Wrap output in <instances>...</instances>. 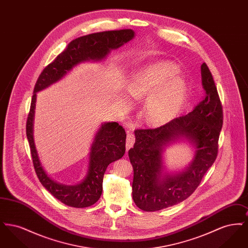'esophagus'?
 <instances>
[{
    "instance_id": "esophagus-1",
    "label": "esophagus",
    "mask_w": 248,
    "mask_h": 248,
    "mask_svg": "<svg viewBox=\"0 0 248 248\" xmlns=\"http://www.w3.org/2000/svg\"><path fill=\"white\" fill-rule=\"evenodd\" d=\"M134 143H135V136L132 133H128L126 138V151H128L130 148L133 147Z\"/></svg>"
}]
</instances>
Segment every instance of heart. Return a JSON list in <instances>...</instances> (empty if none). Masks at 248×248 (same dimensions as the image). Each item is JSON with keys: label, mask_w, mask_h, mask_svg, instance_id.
I'll return each mask as SVG.
<instances>
[{"label": "heart", "mask_w": 248, "mask_h": 248, "mask_svg": "<svg viewBox=\"0 0 248 248\" xmlns=\"http://www.w3.org/2000/svg\"><path fill=\"white\" fill-rule=\"evenodd\" d=\"M179 69L169 61L151 64L133 73L125 83L130 96H145L144 113L152 124H164L177 117L185 105L188 87L177 76Z\"/></svg>", "instance_id": "heart-1"}]
</instances>
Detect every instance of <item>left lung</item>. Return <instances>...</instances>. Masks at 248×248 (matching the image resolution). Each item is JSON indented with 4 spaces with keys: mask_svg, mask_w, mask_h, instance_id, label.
I'll use <instances>...</instances> for the list:
<instances>
[{
    "mask_svg": "<svg viewBox=\"0 0 248 248\" xmlns=\"http://www.w3.org/2000/svg\"><path fill=\"white\" fill-rule=\"evenodd\" d=\"M201 74L205 96L192 111L154 129L135 130L136 142L128 152L134 170L132 195L136 205L144 211H158L186 200L217 158L223 110L205 63L201 66ZM182 140L196 149L192 163L181 172H164L165 147Z\"/></svg>",
    "mask_w": 248,
    "mask_h": 248,
    "instance_id": "obj_1",
    "label": "left lung"
}]
</instances>
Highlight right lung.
Returning <instances> with one entry per match:
<instances>
[{
	"label": "right lung",
	"mask_w": 248,
	"mask_h": 248,
	"mask_svg": "<svg viewBox=\"0 0 248 248\" xmlns=\"http://www.w3.org/2000/svg\"><path fill=\"white\" fill-rule=\"evenodd\" d=\"M135 37L132 30L108 31L79 37L52 63L44 69L34 86L26 133L37 177L42 185L58 200L71 207L83 208L96 202L102 193L103 177L110 163L121 159L125 153L126 134L118 123L102 124L94 136L89 154V166L83 181L76 185L61 184L49 177L40 162L33 139V120L36 96L39 91L59 82L68 72L84 61H101L109 52L128 43Z\"/></svg>",
	"instance_id": "right-lung-1"
}]
</instances>
